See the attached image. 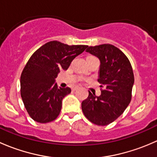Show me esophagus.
<instances>
[{
    "mask_svg": "<svg viewBox=\"0 0 157 157\" xmlns=\"http://www.w3.org/2000/svg\"><path fill=\"white\" fill-rule=\"evenodd\" d=\"M78 89H79V86H74V87L72 88V90H73V91H75V90H78Z\"/></svg>",
    "mask_w": 157,
    "mask_h": 157,
    "instance_id": "34e87169",
    "label": "esophagus"
}]
</instances>
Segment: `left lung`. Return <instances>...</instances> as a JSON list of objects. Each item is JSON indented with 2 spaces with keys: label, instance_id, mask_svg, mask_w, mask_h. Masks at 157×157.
I'll return each mask as SVG.
<instances>
[{
  "label": "left lung",
  "instance_id": "1",
  "mask_svg": "<svg viewBox=\"0 0 157 157\" xmlns=\"http://www.w3.org/2000/svg\"><path fill=\"white\" fill-rule=\"evenodd\" d=\"M86 52L100 61L98 82L102 90L99 96L89 91L87 99L81 103L82 111L92 123L105 126L116 120L129 105L134 73L127 56L114 45L90 46Z\"/></svg>",
  "mask_w": 157,
  "mask_h": 157
}]
</instances>
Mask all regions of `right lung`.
<instances>
[{"label": "right lung", "mask_w": 157, "mask_h": 157, "mask_svg": "<svg viewBox=\"0 0 157 157\" xmlns=\"http://www.w3.org/2000/svg\"><path fill=\"white\" fill-rule=\"evenodd\" d=\"M87 47L52 41L30 57L20 77V93L25 108L34 121L48 123L59 115L62 99L71 90L58 88L55 78Z\"/></svg>", "instance_id": "1"}]
</instances>
